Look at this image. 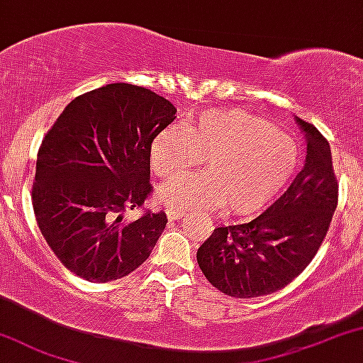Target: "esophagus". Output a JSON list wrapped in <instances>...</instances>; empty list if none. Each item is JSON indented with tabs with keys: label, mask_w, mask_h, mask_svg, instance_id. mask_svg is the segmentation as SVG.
<instances>
[{
	"label": "esophagus",
	"mask_w": 363,
	"mask_h": 363,
	"mask_svg": "<svg viewBox=\"0 0 363 363\" xmlns=\"http://www.w3.org/2000/svg\"><path fill=\"white\" fill-rule=\"evenodd\" d=\"M166 214H167V219H171V221H177V219H181L182 216H184V211L169 208L166 209Z\"/></svg>",
	"instance_id": "esophagus-1"
}]
</instances>
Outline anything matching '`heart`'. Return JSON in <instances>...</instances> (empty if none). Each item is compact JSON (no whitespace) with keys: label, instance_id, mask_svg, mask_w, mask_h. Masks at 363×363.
<instances>
[{"label":"heart","instance_id":"heart-1","mask_svg":"<svg viewBox=\"0 0 363 363\" xmlns=\"http://www.w3.org/2000/svg\"><path fill=\"white\" fill-rule=\"evenodd\" d=\"M201 157L208 171L159 187L160 199L177 209L223 203L228 213L251 214L288 184L298 149L290 135L236 108L204 110L182 128H164L150 145V166L162 179L186 172Z\"/></svg>","mask_w":363,"mask_h":363}]
</instances>
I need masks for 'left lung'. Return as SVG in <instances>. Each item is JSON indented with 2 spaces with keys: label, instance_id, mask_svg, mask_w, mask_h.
Masks as SVG:
<instances>
[{
  "label": "left lung",
  "instance_id": "1",
  "mask_svg": "<svg viewBox=\"0 0 363 363\" xmlns=\"http://www.w3.org/2000/svg\"><path fill=\"white\" fill-rule=\"evenodd\" d=\"M295 118L306 139V159L290 187L253 221L216 228L197 250L208 281L233 298L269 295L291 283L315 258L337 209L328 140Z\"/></svg>",
  "mask_w": 363,
  "mask_h": 363
}]
</instances>
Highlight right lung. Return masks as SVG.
I'll return each mask as SVG.
<instances>
[{
    "label": "right lung",
    "instance_id": "1",
    "mask_svg": "<svg viewBox=\"0 0 363 363\" xmlns=\"http://www.w3.org/2000/svg\"><path fill=\"white\" fill-rule=\"evenodd\" d=\"M176 112L152 90L110 84L73 99L45 135L33 211L45 241L77 277L113 281L150 256L166 213L145 211L135 221L123 213L152 192L150 145Z\"/></svg>",
    "mask_w": 363,
    "mask_h": 363
}]
</instances>
